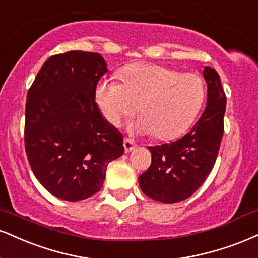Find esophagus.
<instances>
[{"instance_id":"obj_1","label":"esophagus","mask_w":258,"mask_h":258,"mask_svg":"<svg viewBox=\"0 0 258 258\" xmlns=\"http://www.w3.org/2000/svg\"><path fill=\"white\" fill-rule=\"evenodd\" d=\"M123 147H125L126 153H131L133 149H136V147H137V144H136L132 139L125 138V141H123Z\"/></svg>"}]
</instances>
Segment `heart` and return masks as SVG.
<instances>
[{
	"instance_id": "1",
	"label": "heart",
	"mask_w": 258,
	"mask_h": 258,
	"mask_svg": "<svg viewBox=\"0 0 258 258\" xmlns=\"http://www.w3.org/2000/svg\"><path fill=\"white\" fill-rule=\"evenodd\" d=\"M119 80L105 78L97 84L95 98L102 115L120 126L137 110L142 116L130 126L139 135L161 141L179 137L196 119L206 96L203 79L196 73H179L153 63H132L121 68Z\"/></svg>"
}]
</instances>
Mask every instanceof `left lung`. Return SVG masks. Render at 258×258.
I'll list each match as a JSON object with an SVG mask.
<instances>
[{
    "label": "left lung",
    "instance_id": "left-lung-1",
    "mask_svg": "<svg viewBox=\"0 0 258 258\" xmlns=\"http://www.w3.org/2000/svg\"><path fill=\"white\" fill-rule=\"evenodd\" d=\"M206 109L191 131L170 144L149 147L151 166L139 176L141 190L163 203H176L192 196L212 172L223 135L226 96L220 76L204 66Z\"/></svg>",
    "mask_w": 258,
    "mask_h": 258
}]
</instances>
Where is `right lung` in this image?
Segmentation results:
<instances>
[{
  "mask_svg": "<svg viewBox=\"0 0 258 258\" xmlns=\"http://www.w3.org/2000/svg\"><path fill=\"white\" fill-rule=\"evenodd\" d=\"M107 62L97 52L49 57L27 92L25 150L37 180L55 197L77 202L101 190L107 166L125 151L122 135L95 101Z\"/></svg>",
  "mask_w": 258,
  "mask_h": 258,
  "instance_id": "1",
  "label": "right lung"
}]
</instances>
